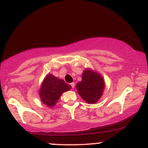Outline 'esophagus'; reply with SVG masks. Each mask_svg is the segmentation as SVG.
I'll list each match as a JSON object with an SVG mask.
<instances>
[{
    "instance_id": "obj_1",
    "label": "esophagus",
    "mask_w": 148,
    "mask_h": 148,
    "mask_svg": "<svg viewBox=\"0 0 148 148\" xmlns=\"http://www.w3.org/2000/svg\"><path fill=\"white\" fill-rule=\"evenodd\" d=\"M70 86L72 88H74V86H75V84H74V83H72V84H70Z\"/></svg>"
}]
</instances>
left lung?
<instances>
[{
    "mask_svg": "<svg viewBox=\"0 0 148 148\" xmlns=\"http://www.w3.org/2000/svg\"><path fill=\"white\" fill-rule=\"evenodd\" d=\"M104 87L102 76L90 69L84 71L81 81L76 85L79 95L88 103H95L100 99Z\"/></svg>",
    "mask_w": 148,
    "mask_h": 148,
    "instance_id": "obj_1",
    "label": "left lung"
}]
</instances>
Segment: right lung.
I'll list each match as a JSON object with an SVG mask.
<instances>
[{
	"label": "right lung",
	"instance_id": "obj_1",
	"mask_svg": "<svg viewBox=\"0 0 148 148\" xmlns=\"http://www.w3.org/2000/svg\"><path fill=\"white\" fill-rule=\"evenodd\" d=\"M71 89V86L63 80L58 79L52 74H47L44 79L40 90V97L42 101L49 107L53 106L57 103L64 92Z\"/></svg>",
	"mask_w": 148,
	"mask_h": 148
}]
</instances>
